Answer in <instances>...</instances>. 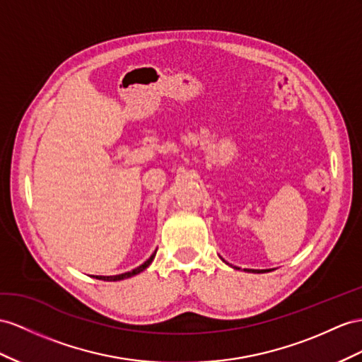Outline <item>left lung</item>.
<instances>
[{"label":"left lung","mask_w":362,"mask_h":362,"mask_svg":"<svg viewBox=\"0 0 362 362\" xmlns=\"http://www.w3.org/2000/svg\"><path fill=\"white\" fill-rule=\"evenodd\" d=\"M249 272H257V274H262V272H269V271H254V269H251Z\"/></svg>","instance_id":"obj_1"}]
</instances>
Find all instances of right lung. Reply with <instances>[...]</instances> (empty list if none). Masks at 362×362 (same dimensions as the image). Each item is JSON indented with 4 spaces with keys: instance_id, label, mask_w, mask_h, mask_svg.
I'll list each match as a JSON object with an SVG mask.
<instances>
[{
    "instance_id": "add662e5",
    "label": "right lung",
    "mask_w": 362,
    "mask_h": 362,
    "mask_svg": "<svg viewBox=\"0 0 362 362\" xmlns=\"http://www.w3.org/2000/svg\"><path fill=\"white\" fill-rule=\"evenodd\" d=\"M154 255H156V252H154V254H153L150 258H148V260H146L144 264H141V266H139V267H136V269L129 271V272L120 274V275H113V276H102V275H96L95 278H98V280H104V281H119V280H124V278H129V276H133V275H137L139 272H142L144 269H146V267L151 264V262H153Z\"/></svg>"
}]
</instances>
